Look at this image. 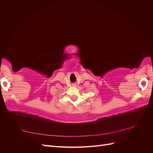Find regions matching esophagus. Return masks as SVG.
<instances>
[{
  "mask_svg": "<svg viewBox=\"0 0 153 153\" xmlns=\"http://www.w3.org/2000/svg\"><path fill=\"white\" fill-rule=\"evenodd\" d=\"M73 85H74V86H75V85H75V84H73Z\"/></svg>",
  "mask_w": 153,
  "mask_h": 153,
  "instance_id": "34e87169",
  "label": "esophagus"
}]
</instances>
